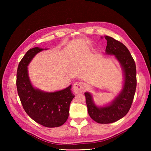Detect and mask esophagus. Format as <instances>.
I'll use <instances>...</instances> for the list:
<instances>
[{
    "label": "esophagus",
    "mask_w": 151,
    "mask_h": 151,
    "mask_svg": "<svg viewBox=\"0 0 151 151\" xmlns=\"http://www.w3.org/2000/svg\"><path fill=\"white\" fill-rule=\"evenodd\" d=\"M85 86V83H83V82L82 81L76 82V83L74 84V86H73L74 92H75L76 94L81 93L82 92H83Z\"/></svg>",
    "instance_id": "1"
}]
</instances>
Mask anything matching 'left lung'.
<instances>
[{
  "label": "left lung",
  "mask_w": 151,
  "mask_h": 151,
  "mask_svg": "<svg viewBox=\"0 0 151 151\" xmlns=\"http://www.w3.org/2000/svg\"><path fill=\"white\" fill-rule=\"evenodd\" d=\"M107 40L106 52L115 55L124 72L123 89L114 101L105 107H97L93 101L91 94L85 93L86 103L91 118L101 124H109L122 119L131 109L137 87V70L133 58L129 50L119 40L105 36Z\"/></svg>",
  "instance_id": "obj_1"
}]
</instances>
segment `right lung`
Returning <instances> with one entry per match:
<instances>
[{"label":"right lung","instance_id":"right-lung-1","mask_svg":"<svg viewBox=\"0 0 151 151\" xmlns=\"http://www.w3.org/2000/svg\"><path fill=\"white\" fill-rule=\"evenodd\" d=\"M42 50L39 47L32 48L20 61L17 72V92L22 107L30 118L44 127H57L68 119L69 106L75 95L71 91V85L54 93H45L32 86L27 66L32 58Z\"/></svg>","mask_w":151,"mask_h":151}]
</instances>
